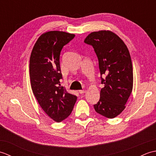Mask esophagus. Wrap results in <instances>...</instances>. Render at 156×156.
I'll list each match as a JSON object with an SVG mask.
<instances>
[{"label": "esophagus", "mask_w": 156, "mask_h": 156, "mask_svg": "<svg viewBox=\"0 0 156 156\" xmlns=\"http://www.w3.org/2000/svg\"><path fill=\"white\" fill-rule=\"evenodd\" d=\"M78 92L80 94H83V93H85L86 90H78Z\"/></svg>", "instance_id": "1"}]
</instances>
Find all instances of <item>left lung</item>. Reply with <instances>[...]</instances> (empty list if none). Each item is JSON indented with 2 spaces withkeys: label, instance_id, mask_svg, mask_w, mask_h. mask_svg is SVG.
I'll list each match as a JSON object with an SVG mask.
<instances>
[{
  "label": "left lung",
  "instance_id": "8db88e82",
  "mask_svg": "<svg viewBox=\"0 0 156 156\" xmlns=\"http://www.w3.org/2000/svg\"><path fill=\"white\" fill-rule=\"evenodd\" d=\"M84 43L94 48L98 59L101 84L104 85L100 100L94 105V110L105 117L113 119L124 110L133 90V66L129 49L111 31L92 32ZM102 75L106 76L105 79Z\"/></svg>",
  "mask_w": 156,
  "mask_h": 156
}]
</instances>
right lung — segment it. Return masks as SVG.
<instances>
[{
  "mask_svg": "<svg viewBox=\"0 0 156 156\" xmlns=\"http://www.w3.org/2000/svg\"><path fill=\"white\" fill-rule=\"evenodd\" d=\"M74 37V34L64 31L44 33L35 44L29 62L33 92L45 113L58 122L71 114L77 100L76 96L61 87L59 65L63 47Z\"/></svg>",
  "mask_w": 156,
  "mask_h": 156,
  "instance_id": "1",
  "label": "right lung"
}]
</instances>
